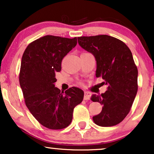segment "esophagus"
Here are the masks:
<instances>
[{
    "label": "esophagus",
    "instance_id": "obj_1",
    "mask_svg": "<svg viewBox=\"0 0 154 154\" xmlns=\"http://www.w3.org/2000/svg\"><path fill=\"white\" fill-rule=\"evenodd\" d=\"M90 97H91V93H90V92H85V93H84V100H89Z\"/></svg>",
    "mask_w": 154,
    "mask_h": 154
}]
</instances>
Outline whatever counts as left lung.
Segmentation results:
<instances>
[{
    "mask_svg": "<svg viewBox=\"0 0 154 154\" xmlns=\"http://www.w3.org/2000/svg\"><path fill=\"white\" fill-rule=\"evenodd\" d=\"M79 45L93 54L97 63L96 77L108 85L100 95L93 94L92 102L102 105L94 123L111 127L121 123L130 112L137 92L138 71L129 48L123 41L107 35L78 38Z\"/></svg>",
    "mask_w": 154,
    "mask_h": 154,
    "instance_id": "left-lung-1",
    "label": "left lung"
}]
</instances>
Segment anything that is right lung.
<instances>
[{"label": "right lung", "mask_w": 154, "mask_h": 154, "mask_svg": "<svg viewBox=\"0 0 154 154\" xmlns=\"http://www.w3.org/2000/svg\"><path fill=\"white\" fill-rule=\"evenodd\" d=\"M77 44V38L45 35L31 43L23 54L20 84L26 106L45 128L60 130L72 121L75 106L84 92L72 87L64 92L54 87L55 73L62 69V59Z\"/></svg>", "instance_id": "obj_1"}]
</instances>
